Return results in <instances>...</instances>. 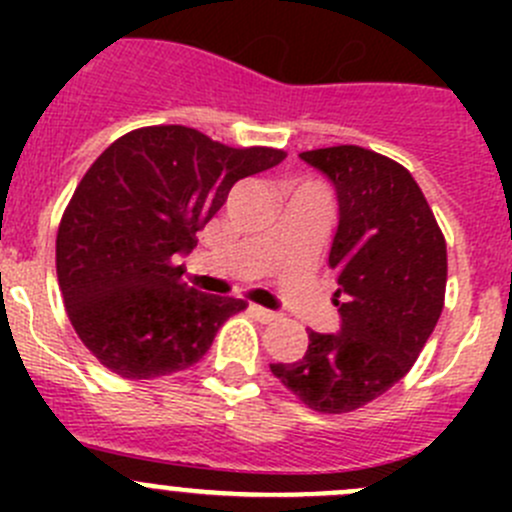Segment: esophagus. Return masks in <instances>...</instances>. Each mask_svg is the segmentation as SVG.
I'll list each match as a JSON object with an SVG mask.
<instances>
[{
  "label": "esophagus",
  "mask_w": 512,
  "mask_h": 512,
  "mask_svg": "<svg viewBox=\"0 0 512 512\" xmlns=\"http://www.w3.org/2000/svg\"><path fill=\"white\" fill-rule=\"evenodd\" d=\"M250 312L255 314V317L260 319L262 324L280 322V314H277V312H272V309H265V307H260V304H252V307H250Z\"/></svg>",
  "instance_id": "obj_1"
}]
</instances>
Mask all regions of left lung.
Masks as SVG:
<instances>
[{"instance_id": "obj_1", "label": "left lung", "mask_w": 512, "mask_h": 512, "mask_svg": "<svg viewBox=\"0 0 512 512\" xmlns=\"http://www.w3.org/2000/svg\"><path fill=\"white\" fill-rule=\"evenodd\" d=\"M337 188L329 267L342 332H309L304 359L270 371L307 409L349 414L404 379L443 312L446 237L414 175L361 146L304 151Z\"/></svg>"}]
</instances>
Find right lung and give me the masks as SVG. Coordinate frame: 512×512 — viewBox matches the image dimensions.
I'll return each instance as SVG.
<instances>
[{
  "mask_svg": "<svg viewBox=\"0 0 512 512\" xmlns=\"http://www.w3.org/2000/svg\"><path fill=\"white\" fill-rule=\"evenodd\" d=\"M280 148H230L188 126L116 138L76 185L56 232V277L84 347L141 381L190 369L245 299L198 292L178 252L223 208L232 185L280 163Z\"/></svg>",
  "mask_w": 512,
  "mask_h": 512,
  "instance_id": "1",
  "label": "right lung"
}]
</instances>
